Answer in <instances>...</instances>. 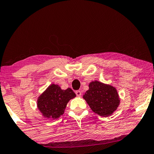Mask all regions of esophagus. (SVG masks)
Instances as JSON below:
<instances>
[{
  "label": "esophagus",
  "mask_w": 154,
  "mask_h": 154,
  "mask_svg": "<svg viewBox=\"0 0 154 154\" xmlns=\"http://www.w3.org/2000/svg\"><path fill=\"white\" fill-rule=\"evenodd\" d=\"M75 94H76V95L78 97H81V92L80 91V90H77V91H75Z\"/></svg>",
  "instance_id": "obj_1"
}]
</instances>
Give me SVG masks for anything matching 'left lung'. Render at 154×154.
<instances>
[{
    "mask_svg": "<svg viewBox=\"0 0 154 154\" xmlns=\"http://www.w3.org/2000/svg\"><path fill=\"white\" fill-rule=\"evenodd\" d=\"M83 97L92 111L103 117L112 114L121 102L116 88L98 81L90 82Z\"/></svg>",
    "mask_w": 154,
    "mask_h": 154,
    "instance_id": "1",
    "label": "left lung"
}]
</instances>
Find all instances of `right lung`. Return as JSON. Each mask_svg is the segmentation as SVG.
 <instances>
[{
  "instance_id": "obj_1",
  "label": "right lung",
  "mask_w": 154,
  "mask_h": 154,
  "mask_svg": "<svg viewBox=\"0 0 154 154\" xmlns=\"http://www.w3.org/2000/svg\"><path fill=\"white\" fill-rule=\"evenodd\" d=\"M75 94L71 88L62 90L56 84H51L38 97L37 106L43 117L57 119L64 114L66 105Z\"/></svg>"
}]
</instances>
